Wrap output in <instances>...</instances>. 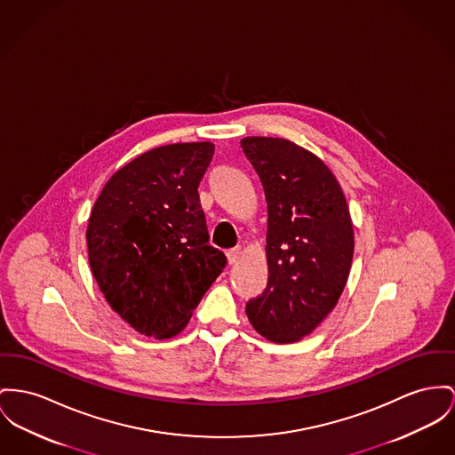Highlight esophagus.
<instances>
[{
  "instance_id": "34e87169",
  "label": "esophagus",
  "mask_w": 455,
  "mask_h": 455,
  "mask_svg": "<svg viewBox=\"0 0 455 455\" xmlns=\"http://www.w3.org/2000/svg\"><path fill=\"white\" fill-rule=\"evenodd\" d=\"M226 255H228V262L229 264H236V260L240 257V248H231V250L226 251Z\"/></svg>"
}]
</instances>
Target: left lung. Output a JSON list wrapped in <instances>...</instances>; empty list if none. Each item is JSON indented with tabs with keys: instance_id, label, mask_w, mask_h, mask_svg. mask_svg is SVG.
Wrapping results in <instances>:
<instances>
[{
	"instance_id": "obj_1",
	"label": "left lung",
	"mask_w": 455,
	"mask_h": 455,
	"mask_svg": "<svg viewBox=\"0 0 455 455\" xmlns=\"http://www.w3.org/2000/svg\"><path fill=\"white\" fill-rule=\"evenodd\" d=\"M267 200L266 290L246 302L251 326L274 343L312 333L338 302L352 266L354 229L333 172L281 138L242 140Z\"/></svg>"
}]
</instances>
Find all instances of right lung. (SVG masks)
Masks as SVG:
<instances>
[{"mask_svg": "<svg viewBox=\"0 0 455 455\" xmlns=\"http://www.w3.org/2000/svg\"><path fill=\"white\" fill-rule=\"evenodd\" d=\"M212 156V143L143 153L110 178L92 207V275L138 333H180L226 267V255L209 244L198 196Z\"/></svg>", "mask_w": 455, "mask_h": 455, "instance_id": "add662e5", "label": "right lung"}]
</instances>
